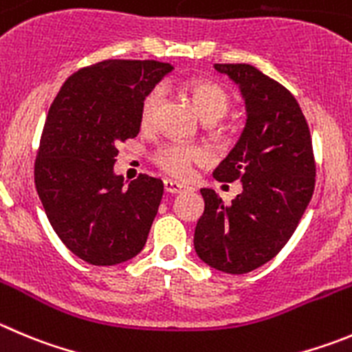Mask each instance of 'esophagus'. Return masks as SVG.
Instances as JSON below:
<instances>
[{"label":"esophagus","instance_id":"1","mask_svg":"<svg viewBox=\"0 0 352 352\" xmlns=\"http://www.w3.org/2000/svg\"><path fill=\"white\" fill-rule=\"evenodd\" d=\"M163 184H165V191L170 192V195H177V192L189 189V186H186V184L182 182H177V180H172V179H166Z\"/></svg>","mask_w":352,"mask_h":352}]
</instances>
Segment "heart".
Returning a JSON list of instances; mask_svg holds the SVG:
<instances>
[{"mask_svg":"<svg viewBox=\"0 0 352 352\" xmlns=\"http://www.w3.org/2000/svg\"><path fill=\"white\" fill-rule=\"evenodd\" d=\"M186 91L189 94L191 100L195 102L196 109L201 114L206 123H215L221 118L228 114L231 107V97L228 91L219 83H213L208 80H192L186 83ZM163 97L161 87L153 88L149 94L144 97L142 106H140V123L142 126H149L154 121V113ZM203 153L195 146H186V144H166L156 153L154 160L165 172L172 173L175 177H186L191 172V166L195 161L201 160Z\"/></svg>","mask_w":352,"mask_h":352,"instance_id":"obj_1","label":"heart"}]
</instances>
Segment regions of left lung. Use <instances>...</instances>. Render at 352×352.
Returning <instances> with one entry per match:
<instances>
[{
	"label": "left lung",
	"mask_w": 352,
	"mask_h": 352,
	"mask_svg": "<svg viewBox=\"0 0 352 352\" xmlns=\"http://www.w3.org/2000/svg\"><path fill=\"white\" fill-rule=\"evenodd\" d=\"M213 67L238 85L246 107L241 137L213 177L239 180L243 191L224 205L203 187L195 250L217 271L245 274L280 254L297 229L314 191L313 142L298 102L278 81L248 64Z\"/></svg>",
	"instance_id": "obj_1"
}]
</instances>
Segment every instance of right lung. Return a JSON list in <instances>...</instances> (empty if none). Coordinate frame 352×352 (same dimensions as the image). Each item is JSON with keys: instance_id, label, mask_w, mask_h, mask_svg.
I'll return each instance as SVG.
<instances>
[{"instance_id": "1", "label": "right lung", "mask_w": 352, "mask_h": 352, "mask_svg": "<svg viewBox=\"0 0 352 352\" xmlns=\"http://www.w3.org/2000/svg\"><path fill=\"white\" fill-rule=\"evenodd\" d=\"M172 65L104 60L65 80L52 102L34 163L36 191L65 246L91 265L140 254L163 182L139 175L128 187L114 173L120 142L140 131L142 100Z\"/></svg>"}]
</instances>
